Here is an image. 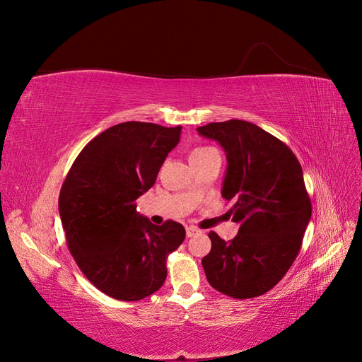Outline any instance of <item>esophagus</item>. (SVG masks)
<instances>
[{
  "mask_svg": "<svg viewBox=\"0 0 362 362\" xmlns=\"http://www.w3.org/2000/svg\"><path fill=\"white\" fill-rule=\"evenodd\" d=\"M185 233H187V237H194L196 234H199L201 231H199V229L198 228H196V226H187V228H185Z\"/></svg>",
  "mask_w": 362,
  "mask_h": 362,
  "instance_id": "obj_1",
  "label": "esophagus"
}]
</instances>
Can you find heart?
Listing matches in <instances>:
<instances>
[{
  "label": "heart",
  "instance_id": "b5f03b06",
  "mask_svg": "<svg viewBox=\"0 0 362 362\" xmlns=\"http://www.w3.org/2000/svg\"><path fill=\"white\" fill-rule=\"evenodd\" d=\"M211 151H216V149H214V148H211V146H199V148H196V149H193V151H192V156H190V158H192V157L202 156V154H206V152H211Z\"/></svg>",
  "mask_w": 362,
  "mask_h": 362
}]
</instances>
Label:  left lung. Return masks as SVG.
Masks as SVG:
<instances>
[{
    "label": "left lung",
    "mask_w": 362,
    "mask_h": 362,
    "mask_svg": "<svg viewBox=\"0 0 362 362\" xmlns=\"http://www.w3.org/2000/svg\"><path fill=\"white\" fill-rule=\"evenodd\" d=\"M198 131L226 152L222 196L237 199L229 213L240 223L229 243L208 234L206 279L229 298H257L284 278L302 247L311 199L300 163L284 141L246 120L211 122Z\"/></svg>",
    "instance_id": "left-lung-1"
}]
</instances>
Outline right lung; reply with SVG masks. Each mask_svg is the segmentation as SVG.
<instances>
[{"mask_svg": "<svg viewBox=\"0 0 362 362\" xmlns=\"http://www.w3.org/2000/svg\"><path fill=\"white\" fill-rule=\"evenodd\" d=\"M180 136V125L117 124L83 148L62 184L59 211L71 255L113 299L141 300L160 290L168 257L184 242L181 223L158 226L136 211Z\"/></svg>", "mask_w": 362, "mask_h": 362, "instance_id": "1", "label": "right lung"}]
</instances>
